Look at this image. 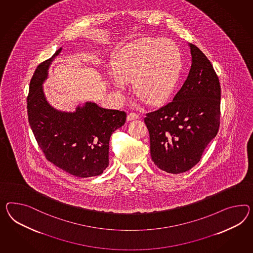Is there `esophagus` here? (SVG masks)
<instances>
[{"instance_id":"obj_1","label":"esophagus","mask_w":253,"mask_h":253,"mask_svg":"<svg viewBox=\"0 0 253 253\" xmlns=\"http://www.w3.org/2000/svg\"><path fill=\"white\" fill-rule=\"evenodd\" d=\"M138 117H139L138 114H136V113H129V114L127 115V120H128V121L135 120V119H137Z\"/></svg>"}]
</instances>
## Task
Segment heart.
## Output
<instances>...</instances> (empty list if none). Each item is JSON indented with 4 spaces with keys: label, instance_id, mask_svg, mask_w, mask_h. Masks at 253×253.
<instances>
[{
    "label": "heart",
    "instance_id": "obj_1",
    "mask_svg": "<svg viewBox=\"0 0 253 253\" xmlns=\"http://www.w3.org/2000/svg\"><path fill=\"white\" fill-rule=\"evenodd\" d=\"M181 56L169 39H144L129 46L114 61L117 83H133V90L144 103L162 102L172 91L180 74Z\"/></svg>",
    "mask_w": 253,
    "mask_h": 253
}]
</instances>
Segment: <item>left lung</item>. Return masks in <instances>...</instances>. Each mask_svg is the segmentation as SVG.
Here are the masks:
<instances>
[{"mask_svg": "<svg viewBox=\"0 0 253 253\" xmlns=\"http://www.w3.org/2000/svg\"><path fill=\"white\" fill-rule=\"evenodd\" d=\"M192 65L173 100L144 119L150 156L169 173L187 171L200 162L220 125L221 88L214 68L203 52L189 44Z\"/></svg>", "mask_w": 253, "mask_h": 253, "instance_id": "left-lung-1", "label": "left lung"}]
</instances>
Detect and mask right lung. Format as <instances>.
Listing matches in <instances>:
<instances>
[{"label":"right lung","mask_w":253,"mask_h":253,"mask_svg":"<svg viewBox=\"0 0 253 253\" xmlns=\"http://www.w3.org/2000/svg\"><path fill=\"white\" fill-rule=\"evenodd\" d=\"M61 49L40 63L34 72L27 96L28 121L48 162L76 177L97 176L109 164L111 135L124 126L126 114L104 109L91 102L72 113L53 108L45 99L42 84Z\"/></svg>","instance_id":"obj_1"}]
</instances>
